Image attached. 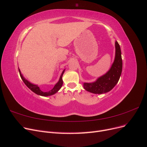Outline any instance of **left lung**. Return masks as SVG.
Wrapping results in <instances>:
<instances>
[{
	"label": "left lung",
	"instance_id": "1",
	"mask_svg": "<svg viewBox=\"0 0 147 147\" xmlns=\"http://www.w3.org/2000/svg\"><path fill=\"white\" fill-rule=\"evenodd\" d=\"M123 62L119 45L115 41V57L107 72L92 83H84V90L94 94H103L111 91L119 81L122 72Z\"/></svg>",
	"mask_w": 147,
	"mask_h": 147
}]
</instances>
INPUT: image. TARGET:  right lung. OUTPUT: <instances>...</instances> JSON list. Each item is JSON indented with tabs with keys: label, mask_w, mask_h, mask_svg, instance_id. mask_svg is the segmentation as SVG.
I'll return each instance as SVG.
<instances>
[{
	"label": "right lung",
	"mask_w": 147,
	"mask_h": 147,
	"mask_svg": "<svg viewBox=\"0 0 147 147\" xmlns=\"http://www.w3.org/2000/svg\"><path fill=\"white\" fill-rule=\"evenodd\" d=\"M18 70H19V72H20V77L21 78V79L23 80V82L25 83V84L26 86H27L30 90L33 91L34 93H35V94H37L38 95H40V96H51V95H53L55 94V93H56L57 91H58L61 88L62 86H63V75L64 73V71H65V69L63 71V72H62L61 76H60V78H59V81L57 82V83L55 84V86L53 87V88L52 89V90H51L50 91H47V92H44V91H42L40 89L39 86L38 85H37V84H32L30 82H29L28 80H26L24 77L23 75H22L21 71L18 67Z\"/></svg>",
	"instance_id": "add662e5"
}]
</instances>
